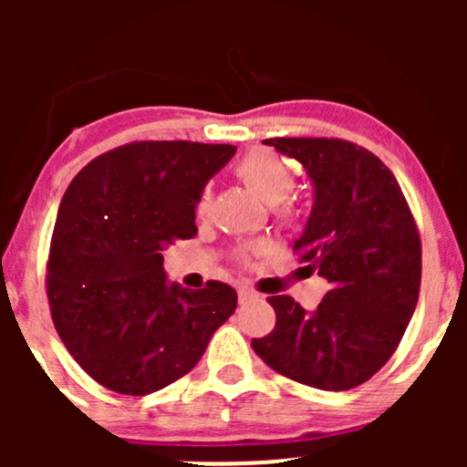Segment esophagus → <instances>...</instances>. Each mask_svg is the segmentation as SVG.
Wrapping results in <instances>:
<instances>
[{
	"instance_id": "34e87169",
	"label": "esophagus",
	"mask_w": 467,
	"mask_h": 467,
	"mask_svg": "<svg viewBox=\"0 0 467 467\" xmlns=\"http://www.w3.org/2000/svg\"><path fill=\"white\" fill-rule=\"evenodd\" d=\"M237 296H239V303L241 305L252 303V301H259V294H256L254 289H250V287H239Z\"/></svg>"
}]
</instances>
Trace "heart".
Listing matches in <instances>:
<instances>
[{"instance_id":"b5f03b06","label":"heart","mask_w":467,"mask_h":467,"mask_svg":"<svg viewBox=\"0 0 467 467\" xmlns=\"http://www.w3.org/2000/svg\"><path fill=\"white\" fill-rule=\"evenodd\" d=\"M234 175L244 182L256 197L267 203H276V215L283 222H292L296 217V206L287 200L289 192L296 186V173L292 164L283 155L272 149H250L244 158L234 164ZM211 206V189H202L197 197V215H206ZM252 252H241V261L248 264Z\"/></svg>"}]
</instances>
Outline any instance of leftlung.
Here are the masks:
<instances>
[{
  "mask_svg": "<svg viewBox=\"0 0 467 467\" xmlns=\"http://www.w3.org/2000/svg\"><path fill=\"white\" fill-rule=\"evenodd\" d=\"M307 169L314 211L294 252L329 281L314 314L270 296L276 325L252 349L276 373L320 390L371 379L398 349L421 285V239L398 180L378 155L342 138L264 140Z\"/></svg>",
  "mask_w": 467,
  "mask_h": 467,
  "instance_id": "left-lung-1",
  "label": "left lung"
}]
</instances>
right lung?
<instances>
[{"label": "right lung", "mask_w": 467, "mask_h": 467, "mask_svg": "<svg viewBox=\"0 0 467 467\" xmlns=\"http://www.w3.org/2000/svg\"><path fill=\"white\" fill-rule=\"evenodd\" d=\"M233 144L136 140L94 158L69 182L47 252L52 323L89 378L120 395H149L200 362L237 307L208 281L166 285L162 250L197 234V197Z\"/></svg>", "instance_id": "right-lung-1"}]
</instances>
